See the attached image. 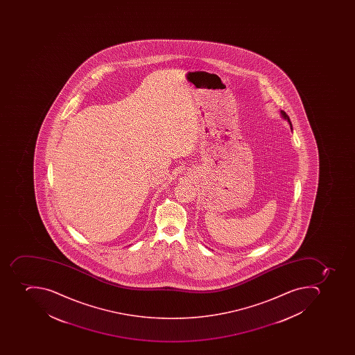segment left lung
I'll list each match as a JSON object with an SVG mask.
<instances>
[{
    "label": "left lung",
    "instance_id": "1",
    "mask_svg": "<svg viewBox=\"0 0 355 355\" xmlns=\"http://www.w3.org/2000/svg\"><path fill=\"white\" fill-rule=\"evenodd\" d=\"M281 114H282V116L284 117L285 120H288V123H290L291 128H292V123H291L290 117H288V115L285 113L284 111H281Z\"/></svg>",
    "mask_w": 355,
    "mask_h": 355
}]
</instances>
